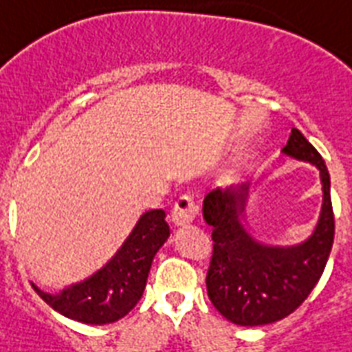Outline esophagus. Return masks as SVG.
<instances>
[{
    "label": "esophagus",
    "instance_id": "esophagus-1",
    "mask_svg": "<svg viewBox=\"0 0 352 352\" xmlns=\"http://www.w3.org/2000/svg\"><path fill=\"white\" fill-rule=\"evenodd\" d=\"M197 217V206L190 195H182L173 206L171 211V222L179 228V226H188L195 221Z\"/></svg>",
    "mask_w": 352,
    "mask_h": 352
}]
</instances>
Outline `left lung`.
I'll use <instances>...</instances> for the list:
<instances>
[{
	"label": "left lung",
	"instance_id": "left-lung-1",
	"mask_svg": "<svg viewBox=\"0 0 352 352\" xmlns=\"http://www.w3.org/2000/svg\"><path fill=\"white\" fill-rule=\"evenodd\" d=\"M282 153L320 171L322 210L304 242L273 245L255 239L245 221L250 184L217 188L202 204V217L213 230L208 296L217 311L236 325L255 327L291 315L318 284L333 248L331 179L324 159L296 128L291 130Z\"/></svg>",
	"mask_w": 352,
	"mask_h": 352
}]
</instances>
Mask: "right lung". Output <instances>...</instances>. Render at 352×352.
Listing matches in <instances>:
<instances>
[{
    "label": "right lung",
    "instance_id": "add662e5",
    "mask_svg": "<svg viewBox=\"0 0 352 352\" xmlns=\"http://www.w3.org/2000/svg\"><path fill=\"white\" fill-rule=\"evenodd\" d=\"M170 236L166 213H142L116 255L88 278L67 285L59 293L32 287L54 311L67 318L92 325L111 324L126 316L141 300L157 251Z\"/></svg>",
    "mask_w": 352,
    "mask_h": 352
}]
</instances>
